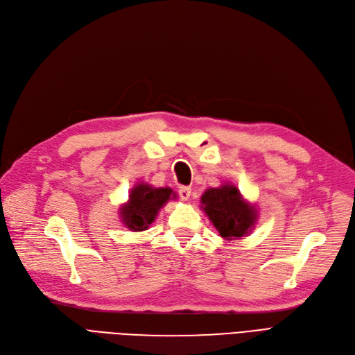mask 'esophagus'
I'll use <instances>...</instances> for the list:
<instances>
[{
  "instance_id": "34e87169",
  "label": "esophagus",
  "mask_w": 355,
  "mask_h": 355,
  "mask_svg": "<svg viewBox=\"0 0 355 355\" xmlns=\"http://www.w3.org/2000/svg\"><path fill=\"white\" fill-rule=\"evenodd\" d=\"M178 194H180L181 200L187 201V200L190 198V196H191V189H190V187H180V190H178Z\"/></svg>"
}]
</instances>
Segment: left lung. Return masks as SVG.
Listing matches in <instances>:
<instances>
[{
    "instance_id": "8db88e82",
    "label": "left lung",
    "mask_w": 355,
    "mask_h": 355,
    "mask_svg": "<svg viewBox=\"0 0 355 355\" xmlns=\"http://www.w3.org/2000/svg\"><path fill=\"white\" fill-rule=\"evenodd\" d=\"M201 210L206 213L220 237L226 241L245 239L257 223L259 210L249 202L233 182L217 189H207L200 198Z\"/></svg>"
}]
</instances>
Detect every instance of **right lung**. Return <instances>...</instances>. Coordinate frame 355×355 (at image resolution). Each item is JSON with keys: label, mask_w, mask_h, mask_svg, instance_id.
Returning a JSON list of instances; mask_svg holds the SVG:
<instances>
[{"label": "right lung", "mask_w": 355, "mask_h": 355, "mask_svg": "<svg viewBox=\"0 0 355 355\" xmlns=\"http://www.w3.org/2000/svg\"><path fill=\"white\" fill-rule=\"evenodd\" d=\"M177 194L170 187H153L148 182H138L129 191V198L119 207L122 225L130 232L148 230L159 210Z\"/></svg>", "instance_id": "obj_1"}]
</instances>
